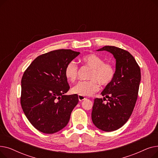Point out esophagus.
<instances>
[{"instance_id": "34e87169", "label": "esophagus", "mask_w": 158, "mask_h": 158, "mask_svg": "<svg viewBox=\"0 0 158 158\" xmlns=\"http://www.w3.org/2000/svg\"><path fill=\"white\" fill-rule=\"evenodd\" d=\"M78 98H79V101H83V100H85V99L86 98V97H85L84 96H81V95H79Z\"/></svg>"}]
</instances>
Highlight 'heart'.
I'll use <instances>...</instances> for the list:
<instances>
[{
  "label": "heart",
  "instance_id": "1",
  "mask_svg": "<svg viewBox=\"0 0 158 158\" xmlns=\"http://www.w3.org/2000/svg\"><path fill=\"white\" fill-rule=\"evenodd\" d=\"M85 64L92 68L89 74V81H82L72 88V92L81 96L92 95L99 89L98 82L102 85L110 84L114 78L115 70L113 66L110 63H104L101 57L91 54L82 58ZM78 66L76 63L72 61L66 64L64 75L68 81L73 82L77 78Z\"/></svg>",
  "mask_w": 158,
  "mask_h": 158
}]
</instances>
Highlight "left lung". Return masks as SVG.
<instances>
[{"mask_svg":"<svg viewBox=\"0 0 158 158\" xmlns=\"http://www.w3.org/2000/svg\"><path fill=\"white\" fill-rule=\"evenodd\" d=\"M107 51L116 60L112 81L101 92L102 98H96L92 112L94 125L106 132L117 130L130 118L137 100L141 72L134 57L125 50L114 46H104L97 51ZM108 98V102L103 101Z\"/></svg>","mask_w":158,"mask_h":158,"instance_id":"1","label":"left lung"}]
</instances>
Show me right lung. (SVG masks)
<instances>
[{
    "label": "right lung",
    "mask_w": 158,
    "mask_h": 158,
    "mask_svg": "<svg viewBox=\"0 0 158 158\" xmlns=\"http://www.w3.org/2000/svg\"><path fill=\"white\" fill-rule=\"evenodd\" d=\"M79 52L59 49L38 56L24 72L20 102L27 118L36 129L53 134L67 125L79 102L77 94L65 95L70 86L66 64Z\"/></svg>",
    "instance_id": "obj_1"
}]
</instances>
